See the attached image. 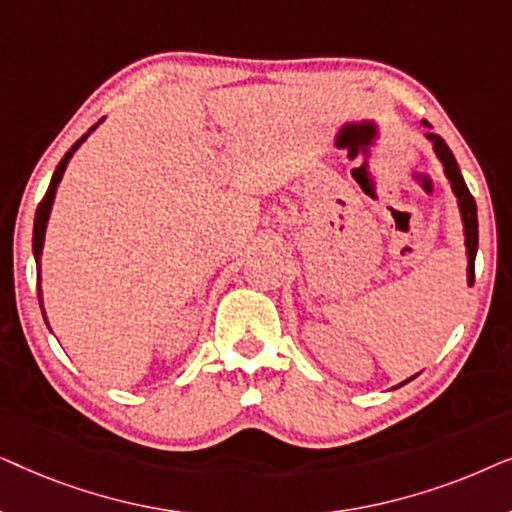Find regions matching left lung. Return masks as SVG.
I'll list each match as a JSON object with an SVG mask.
<instances>
[{"instance_id": "left-lung-1", "label": "left lung", "mask_w": 512, "mask_h": 512, "mask_svg": "<svg viewBox=\"0 0 512 512\" xmlns=\"http://www.w3.org/2000/svg\"><path fill=\"white\" fill-rule=\"evenodd\" d=\"M422 125L429 128V123L422 121ZM426 139L433 144V151H436V156L440 163L445 167V177L450 179V186L454 195H457V202H459V212H461V221H464V244H466V256H468V268H466V279H468V286H473L475 282V254H478V207H475V200L471 191H468L464 177H461L459 172V165L457 160H454L450 146L445 144V139L440 135H433V132H426ZM412 380V377H410ZM405 380V382H410ZM401 382V384H405ZM398 384V387H401Z\"/></svg>"}]
</instances>
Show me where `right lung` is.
I'll return each instance as SVG.
<instances>
[{
    "label": "right lung",
    "mask_w": 512,
    "mask_h": 512,
    "mask_svg": "<svg viewBox=\"0 0 512 512\" xmlns=\"http://www.w3.org/2000/svg\"><path fill=\"white\" fill-rule=\"evenodd\" d=\"M102 123V121H100ZM100 123H95L93 128H90L86 135H83L79 142H74V146L72 149H69L67 153H65V158L60 160L58 163V167H55V172H53V177H51V184H48V191H46V195H44V200L39 202V207H37V214H34V233H32V251H34V261H41V251H44V235H46V226H48V216H51V207H53V200H55V191H58V184H60V179H62V174H65V170H67V163H69V158L74 156V151L79 149V146L86 142V137L90 135V132H93L97 125ZM39 282H41V275H39ZM39 289V305H41V312H44V303H41V286H37ZM44 319H46V312H44ZM48 324V321H46Z\"/></svg>",
    "instance_id": "obj_1"
}]
</instances>
